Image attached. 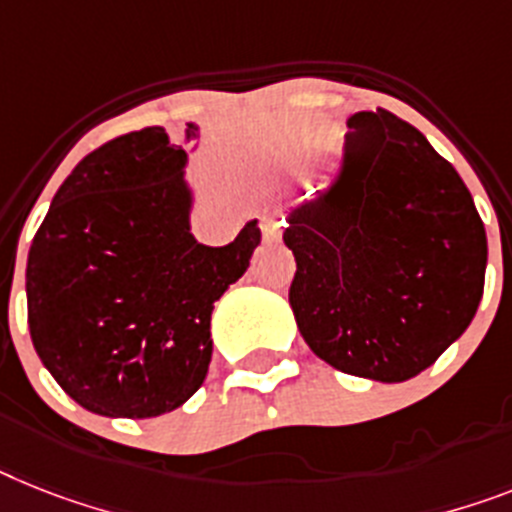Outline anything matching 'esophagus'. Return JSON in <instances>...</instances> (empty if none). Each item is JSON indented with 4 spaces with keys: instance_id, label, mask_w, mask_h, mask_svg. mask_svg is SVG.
<instances>
[{
    "instance_id": "obj_1",
    "label": "esophagus",
    "mask_w": 512,
    "mask_h": 512,
    "mask_svg": "<svg viewBox=\"0 0 512 512\" xmlns=\"http://www.w3.org/2000/svg\"><path fill=\"white\" fill-rule=\"evenodd\" d=\"M282 232H285V219L274 217V214L264 217V222H261V235H264V240H280Z\"/></svg>"
}]
</instances>
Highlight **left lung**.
<instances>
[{"instance_id": "left-lung-1", "label": "left lung", "mask_w": 512, "mask_h": 512, "mask_svg": "<svg viewBox=\"0 0 512 512\" xmlns=\"http://www.w3.org/2000/svg\"><path fill=\"white\" fill-rule=\"evenodd\" d=\"M337 177L287 214L290 306L337 371L405 382L468 329L487 232L455 167L387 109L348 120Z\"/></svg>"}]
</instances>
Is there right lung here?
<instances>
[{"label": "right lung", "mask_w": 512, "mask_h": 512, "mask_svg": "<svg viewBox=\"0 0 512 512\" xmlns=\"http://www.w3.org/2000/svg\"><path fill=\"white\" fill-rule=\"evenodd\" d=\"M143 128L80 159L28 251L25 295L38 358L86 411L170 413L204 384L211 311L261 243L256 219L227 246L190 235L188 151Z\"/></svg>", "instance_id": "obj_1"}]
</instances>
